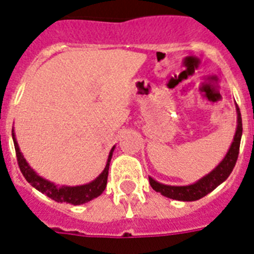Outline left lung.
<instances>
[{"label": "left lung", "mask_w": 254, "mask_h": 254, "mask_svg": "<svg viewBox=\"0 0 254 254\" xmlns=\"http://www.w3.org/2000/svg\"><path fill=\"white\" fill-rule=\"evenodd\" d=\"M237 113H238V125H237L233 143H232L226 158L220 162V164L212 173L205 175L204 178H202L196 183L186 187L164 186V184H160L154 181L153 178H149V183H150L151 188L162 194V195L168 196V198L175 199V200H183V202H193V200H198V199L205 196L208 193L214 190L219 184L223 183L229 177L234 165H236L237 159H238L242 130H243L242 129L241 111H239L238 106H237Z\"/></svg>", "instance_id": "obj_1"}]
</instances>
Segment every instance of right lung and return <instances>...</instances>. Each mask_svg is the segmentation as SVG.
<instances>
[{
	"label": "right lung",
	"instance_id": "right-lung-1",
	"mask_svg": "<svg viewBox=\"0 0 254 254\" xmlns=\"http://www.w3.org/2000/svg\"><path fill=\"white\" fill-rule=\"evenodd\" d=\"M12 138L13 144H15V150H16V158H17L18 167H20L21 173L25 177L26 181L31 184V186L36 188L37 190L41 191L42 194H46L49 198L52 200H55L58 203H70L73 205L84 204V203L90 202L94 198L100 195L106 188V183H108V174H109V165H110L111 156H113L114 148L111 149L110 154H109V159L106 163V167L104 172L99 175L94 182L85 186L80 187H58L55 184L50 183V182L45 181L44 178L39 177L34 170L31 169L30 165L26 163L25 158L21 154L18 144L15 139V134H13L12 129Z\"/></svg>",
	"mask_w": 254,
	"mask_h": 254
}]
</instances>
